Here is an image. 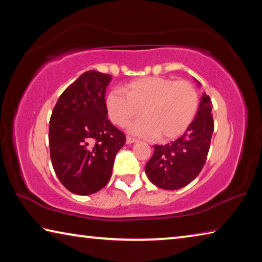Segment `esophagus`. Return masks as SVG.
Here are the masks:
<instances>
[{"mask_svg":"<svg viewBox=\"0 0 262 262\" xmlns=\"http://www.w3.org/2000/svg\"><path fill=\"white\" fill-rule=\"evenodd\" d=\"M136 141H137V139H135V137H133V136H127V139H126V142L128 144L134 143V142H136Z\"/></svg>","mask_w":262,"mask_h":262,"instance_id":"34e87169","label":"esophagus"}]
</instances>
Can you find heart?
I'll return each mask as SVG.
<instances>
[{
	"instance_id": "obj_1",
	"label": "heart",
	"mask_w": 262,
	"mask_h": 262,
	"mask_svg": "<svg viewBox=\"0 0 262 262\" xmlns=\"http://www.w3.org/2000/svg\"><path fill=\"white\" fill-rule=\"evenodd\" d=\"M120 90L111 91L106 110L113 123L130 126L134 134L159 140H172L187 130L196 117L199 95L188 81L170 77H144L135 79Z\"/></svg>"
}]
</instances>
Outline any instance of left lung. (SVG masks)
Segmentation results:
<instances>
[{"mask_svg": "<svg viewBox=\"0 0 262 262\" xmlns=\"http://www.w3.org/2000/svg\"><path fill=\"white\" fill-rule=\"evenodd\" d=\"M211 106L209 96L203 94L196 117L184 135L165 145H154V155L145 164V173L157 187L179 189L200 173L214 132Z\"/></svg>", "mask_w": 262, "mask_h": 262, "instance_id": "1", "label": "left lung"}]
</instances>
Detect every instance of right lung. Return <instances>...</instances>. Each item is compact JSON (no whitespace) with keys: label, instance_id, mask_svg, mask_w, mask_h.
Segmentation results:
<instances>
[{"label":"right lung","instance_id":"right-lung-1","mask_svg":"<svg viewBox=\"0 0 262 262\" xmlns=\"http://www.w3.org/2000/svg\"><path fill=\"white\" fill-rule=\"evenodd\" d=\"M108 74L89 70L62 92L50 120L51 161L61 184L89 195L106 186L126 135L107 118Z\"/></svg>","mask_w":262,"mask_h":262}]
</instances>
